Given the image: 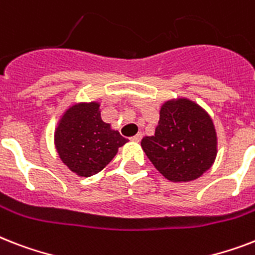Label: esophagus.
<instances>
[{"label":"esophagus","mask_w":255,"mask_h":255,"mask_svg":"<svg viewBox=\"0 0 255 255\" xmlns=\"http://www.w3.org/2000/svg\"><path fill=\"white\" fill-rule=\"evenodd\" d=\"M141 138H142V133H141V132H138L137 134H134V136H132L131 140H132V141L138 142V141H140V140H141Z\"/></svg>","instance_id":"1"}]
</instances>
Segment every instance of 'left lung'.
Here are the masks:
<instances>
[{
    "mask_svg": "<svg viewBox=\"0 0 255 255\" xmlns=\"http://www.w3.org/2000/svg\"><path fill=\"white\" fill-rule=\"evenodd\" d=\"M141 148L166 179L194 181L216 158L214 122L198 103L186 98L171 99L161 106L156 132L142 138Z\"/></svg>",
    "mask_w": 255,
    "mask_h": 255,
    "instance_id": "left-lung-1",
    "label": "left lung"
}]
</instances>
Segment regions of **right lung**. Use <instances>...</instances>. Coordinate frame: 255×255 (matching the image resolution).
Wrapping results in <instances>:
<instances>
[{"instance_id":"obj_1","label":"right lung","mask_w":255,"mask_h":255,"mask_svg":"<svg viewBox=\"0 0 255 255\" xmlns=\"http://www.w3.org/2000/svg\"><path fill=\"white\" fill-rule=\"evenodd\" d=\"M127 141L102 121L98 102L70 106L55 129L60 158L80 177H92L105 169Z\"/></svg>"}]
</instances>
